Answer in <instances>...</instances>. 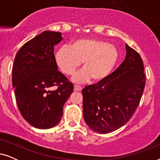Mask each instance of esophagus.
<instances>
[{"mask_svg": "<svg viewBox=\"0 0 160 160\" xmlns=\"http://www.w3.org/2000/svg\"><path fill=\"white\" fill-rule=\"evenodd\" d=\"M82 87L78 85H74V90L75 91H82Z\"/></svg>", "mask_w": 160, "mask_h": 160, "instance_id": "obj_1", "label": "esophagus"}]
</instances>
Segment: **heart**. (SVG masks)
I'll list each match as a JSON object with an SVG mask.
<instances>
[{
    "label": "heart",
    "instance_id": "1",
    "mask_svg": "<svg viewBox=\"0 0 160 160\" xmlns=\"http://www.w3.org/2000/svg\"><path fill=\"white\" fill-rule=\"evenodd\" d=\"M56 64L61 71L71 75L81 65L84 69L74 74L72 80L83 83L91 80L100 82L106 77L117 63L118 52L108 41L97 38L76 40L69 47L63 46L54 54Z\"/></svg>",
    "mask_w": 160,
    "mask_h": 160
}]
</instances>
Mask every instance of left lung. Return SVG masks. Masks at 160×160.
<instances>
[{
    "mask_svg": "<svg viewBox=\"0 0 160 160\" xmlns=\"http://www.w3.org/2000/svg\"><path fill=\"white\" fill-rule=\"evenodd\" d=\"M125 48V59L114 72L82 89L84 121L96 132H111L128 123L143 95V60L128 44Z\"/></svg>",
    "mask_w": 160,
    "mask_h": 160,
    "instance_id": "8db88e82",
    "label": "left lung"
}]
</instances>
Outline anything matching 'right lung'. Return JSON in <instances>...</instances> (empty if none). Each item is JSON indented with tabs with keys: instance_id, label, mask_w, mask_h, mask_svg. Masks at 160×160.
Listing matches in <instances>:
<instances>
[{
	"instance_id": "1",
	"label": "right lung",
	"mask_w": 160,
	"mask_h": 160,
	"mask_svg": "<svg viewBox=\"0 0 160 160\" xmlns=\"http://www.w3.org/2000/svg\"><path fill=\"white\" fill-rule=\"evenodd\" d=\"M62 40L60 32L43 31L25 43L15 57L12 86L22 116L36 128L56 126L73 85L58 71L54 46ZM58 86L53 90L52 87Z\"/></svg>"
}]
</instances>
